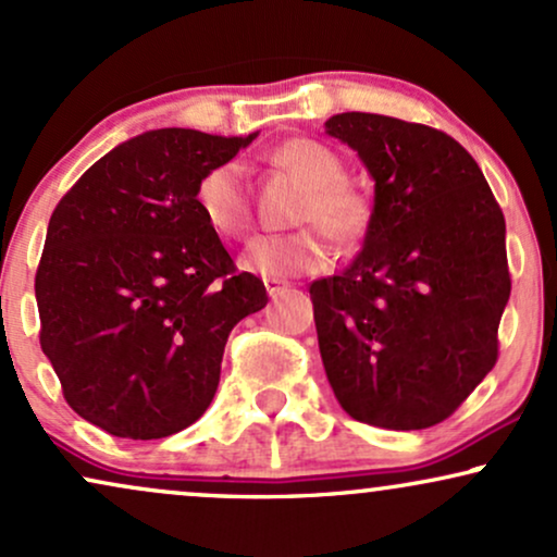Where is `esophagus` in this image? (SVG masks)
Here are the masks:
<instances>
[{
    "label": "esophagus",
    "mask_w": 557,
    "mask_h": 557,
    "mask_svg": "<svg viewBox=\"0 0 557 557\" xmlns=\"http://www.w3.org/2000/svg\"><path fill=\"white\" fill-rule=\"evenodd\" d=\"M286 289H289V284H286V281H281V278H265V292L271 294V297H276V294L286 292Z\"/></svg>",
    "instance_id": "esophagus-1"
}]
</instances>
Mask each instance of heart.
I'll return each mask as SVG.
<instances>
[{
  "label": "heart",
  "instance_id": "obj_1",
  "mask_svg": "<svg viewBox=\"0 0 557 557\" xmlns=\"http://www.w3.org/2000/svg\"><path fill=\"white\" fill-rule=\"evenodd\" d=\"M268 160L294 177L301 196L292 211L299 230L286 235H263L247 245L243 265L265 278H289L318 273L331 263L333 237L341 247H356L374 226V201L346 177V164L325 144L314 139H286L271 149ZM196 203L214 232L243 239L252 226V206L245 173L237 162H219L206 170L196 185Z\"/></svg>",
  "mask_w": 557,
  "mask_h": 557
}]
</instances>
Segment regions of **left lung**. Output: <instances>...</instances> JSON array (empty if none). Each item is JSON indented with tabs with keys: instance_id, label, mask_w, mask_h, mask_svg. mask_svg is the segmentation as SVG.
Returning a JSON list of instances; mask_svg holds the SVG:
<instances>
[{
	"instance_id": "obj_1",
	"label": "left lung",
	"mask_w": 557,
	"mask_h": 557,
	"mask_svg": "<svg viewBox=\"0 0 557 557\" xmlns=\"http://www.w3.org/2000/svg\"><path fill=\"white\" fill-rule=\"evenodd\" d=\"M325 132L374 177L363 250L310 286L327 380L356 421L429 429L498 361L511 294L504 211L468 149L438 128L341 113Z\"/></svg>"
}]
</instances>
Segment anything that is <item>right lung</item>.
I'll use <instances>...</instances> for the list:
<instances>
[{
	"instance_id": "1",
	"label": "right lung",
	"mask_w": 557,
	"mask_h": 557,
	"mask_svg": "<svg viewBox=\"0 0 557 557\" xmlns=\"http://www.w3.org/2000/svg\"><path fill=\"white\" fill-rule=\"evenodd\" d=\"M250 136L157 128L119 144L53 209L36 271L40 348L74 413L111 436L188 429L216 393L232 327L265 307L196 203Z\"/></svg>"
}]
</instances>
